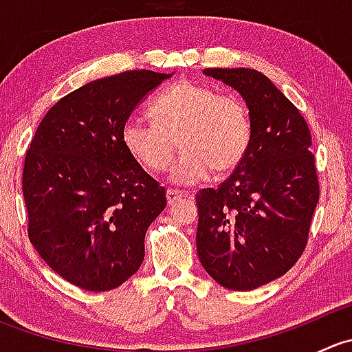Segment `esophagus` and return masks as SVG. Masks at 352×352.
Instances as JSON below:
<instances>
[{
	"mask_svg": "<svg viewBox=\"0 0 352 352\" xmlns=\"http://www.w3.org/2000/svg\"><path fill=\"white\" fill-rule=\"evenodd\" d=\"M182 197H184V194L180 192V190H175V189L166 190V201H168L170 206L175 204V202H179Z\"/></svg>",
	"mask_w": 352,
	"mask_h": 352,
	"instance_id": "1",
	"label": "esophagus"
}]
</instances>
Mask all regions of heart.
I'll list each match as a JSON object with an SVG mask.
<instances>
[{"label": "heart", "mask_w": 352, "mask_h": 352, "mask_svg": "<svg viewBox=\"0 0 352 352\" xmlns=\"http://www.w3.org/2000/svg\"><path fill=\"white\" fill-rule=\"evenodd\" d=\"M150 112L155 122L138 117L124 122L122 143L144 166L163 170L179 140L184 151L168 173L179 186L204 180L212 168H235L250 143L252 124L243 102L204 85H173L156 98Z\"/></svg>", "instance_id": "obj_1"}]
</instances>
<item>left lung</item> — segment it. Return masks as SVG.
<instances>
[{
	"instance_id": "obj_1",
	"label": "left lung",
	"mask_w": 352,
	"mask_h": 352,
	"mask_svg": "<svg viewBox=\"0 0 352 352\" xmlns=\"http://www.w3.org/2000/svg\"><path fill=\"white\" fill-rule=\"evenodd\" d=\"M202 73L239 91L252 134L230 179L197 194V255L216 283L250 291L286 274L305 250L318 202L311 136L265 74L248 67Z\"/></svg>"
}]
</instances>
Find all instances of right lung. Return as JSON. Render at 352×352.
<instances>
[{"instance_id": "1", "label": "right lung", "mask_w": 352, "mask_h": 352, "mask_svg": "<svg viewBox=\"0 0 352 352\" xmlns=\"http://www.w3.org/2000/svg\"><path fill=\"white\" fill-rule=\"evenodd\" d=\"M173 73L140 69L90 81L45 113L25 156L28 239L71 285L109 291L144 258L165 187L122 143L131 112Z\"/></svg>"}]
</instances>
